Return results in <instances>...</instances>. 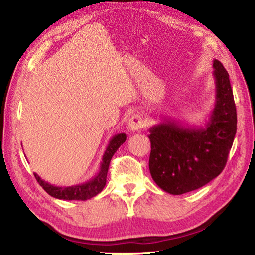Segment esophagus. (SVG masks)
Masks as SVG:
<instances>
[{
    "mask_svg": "<svg viewBox=\"0 0 255 255\" xmlns=\"http://www.w3.org/2000/svg\"><path fill=\"white\" fill-rule=\"evenodd\" d=\"M144 125H145V122L140 115H133L132 117L129 119L128 128L130 129L131 131H137L139 130L140 128H143Z\"/></svg>",
    "mask_w": 255,
    "mask_h": 255,
    "instance_id": "obj_1",
    "label": "esophagus"
}]
</instances>
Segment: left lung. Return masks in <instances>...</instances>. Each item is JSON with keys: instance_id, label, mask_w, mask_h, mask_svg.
I'll return each instance as SVG.
<instances>
[{"instance_id": "8db88e82", "label": "left lung", "mask_w": 255, "mask_h": 255, "mask_svg": "<svg viewBox=\"0 0 255 255\" xmlns=\"http://www.w3.org/2000/svg\"><path fill=\"white\" fill-rule=\"evenodd\" d=\"M215 105L204 126H189L165 118L149 128V172L171 195L197 190L222 173L236 133V107L230 75L217 59L213 63Z\"/></svg>"}]
</instances>
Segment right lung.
I'll return each instance as SVG.
<instances>
[{
    "label": "right lung",
    "mask_w": 255,
    "mask_h": 255,
    "mask_svg": "<svg viewBox=\"0 0 255 255\" xmlns=\"http://www.w3.org/2000/svg\"><path fill=\"white\" fill-rule=\"evenodd\" d=\"M126 133H117L112 136V138L108 144L106 152L102 156V162L100 164V169L98 173L93 176L91 180L86 181L84 183H80L71 187H57V185L50 184L42 180L37 173L34 174V178L39 182L45 191L51 197L57 198L63 200H88L92 197L100 193L105 188L107 182V173L109 169V164L114 154L117 152V149L122 146L126 140Z\"/></svg>",
    "instance_id": "1"
}]
</instances>
